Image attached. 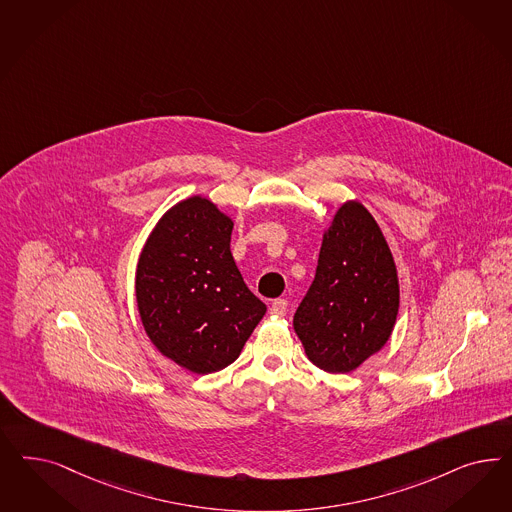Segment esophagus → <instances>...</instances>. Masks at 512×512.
I'll list each match as a JSON object with an SVG mask.
<instances>
[{"mask_svg": "<svg viewBox=\"0 0 512 512\" xmlns=\"http://www.w3.org/2000/svg\"><path fill=\"white\" fill-rule=\"evenodd\" d=\"M269 311H271V314H275V316H284V314L288 313V301L286 299H275L271 303Z\"/></svg>", "mask_w": 512, "mask_h": 512, "instance_id": "1", "label": "esophagus"}]
</instances>
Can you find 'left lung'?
<instances>
[{
  "label": "left lung",
  "instance_id": "left-lung-1",
  "mask_svg": "<svg viewBox=\"0 0 512 512\" xmlns=\"http://www.w3.org/2000/svg\"><path fill=\"white\" fill-rule=\"evenodd\" d=\"M397 311L392 250L365 205L348 199L322 235L313 284L294 316L297 337L316 367L350 373L388 343Z\"/></svg>",
  "mask_w": 512,
  "mask_h": 512
}]
</instances>
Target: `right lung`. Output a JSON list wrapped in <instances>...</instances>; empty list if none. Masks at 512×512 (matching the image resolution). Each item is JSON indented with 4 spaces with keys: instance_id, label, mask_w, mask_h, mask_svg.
I'll use <instances>...</instances> for the list:
<instances>
[{
    "instance_id": "1",
    "label": "right lung",
    "mask_w": 512,
    "mask_h": 512,
    "mask_svg": "<svg viewBox=\"0 0 512 512\" xmlns=\"http://www.w3.org/2000/svg\"><path fill=\"white\" fill-rule=\"evenodd\" d=\"M233 220L209 198L169 207L150 231L135 271V301L150 343L196 375L235 362L265 303L231 256Z\"/></svg>"
}]
</instances>
